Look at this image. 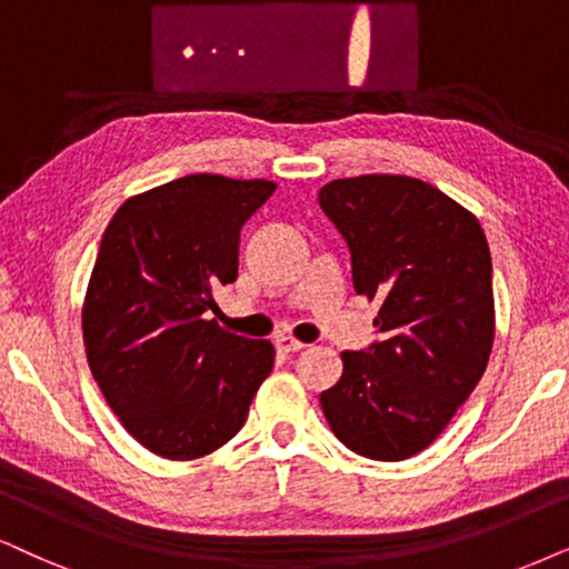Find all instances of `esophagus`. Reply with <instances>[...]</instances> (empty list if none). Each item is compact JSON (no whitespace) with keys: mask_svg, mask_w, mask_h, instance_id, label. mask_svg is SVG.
Segmentation results:
<instances>
[{"mask_svg":"<svg viewBox=\"0 0 569 569\" xmlns=\"http://www.w3.org/2000/svg\"><path fill=\"white\" fill-rule=\"evenodd\" d=\"M276 347L280 351H301V349L307 347V343L299 341V338H293V336H278L276 338Z\"/></svg>","mask_w":569,"mask_h":569,"instance_id":"obj_1","label":"esophagus"}]
</instances>
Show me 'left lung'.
I'll use <instances>...</instances> for the list:
<instances>
[{"label": "left lung", "instance_id": "1", "mask_svg": "<svg viewBox=\"0 0 569 569\" xmlns=\"http://www.w3.org/2000/svg\"><path fill=\"white\" fill-rule=\"evenodd\" d=\"M318 201L349 243L355 291L380 305V341L341 351L322 415L355 455L401 462L443 433L486 372L496 330L486 233L467 207L409 176L338 178Z\"/></svg>", "mask_w": 569, "mask_h": 569}]
</instances>
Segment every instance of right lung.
I'll list each match as a JSON object with an SVG mask.
<instances>
[{"mask_svg": "<svg viewBox=\"0 0 569 569\" xmlns=\"http://www.w3.org/2000/svg\"><path fill=\"white\" fill-rule=\"evenodd\" d=\"M276 183L197 172L126 199L83 297L91 376L120 426L189 462L239 433L276 349L220 328L214 291L239 276L241 226Z\"/></svg>", "mask_w": 569, "mask_h": 569, "instance_id": "obj_1", "label": "right lung"}]
</instances>
